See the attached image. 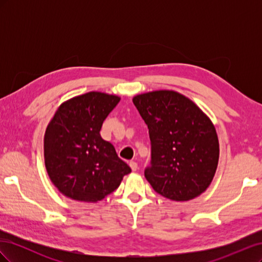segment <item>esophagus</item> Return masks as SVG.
<instances>
[{"mask_svg":"<svg viewBox=\"0 0 262 262\" xmlns=\"http://www.w3.org/2000/svg\"><path fill=\"white\" fill-rule=\"evenodd\" d=\"M129 165H130V167H131V169L133 170V171H136L137 169H138V163H136V162H130L129 163Z\"/></svg>","mask_w":262,"mask_h":262,"instance_id":"esophagus-1","label":"esophagus"}]
</instances>
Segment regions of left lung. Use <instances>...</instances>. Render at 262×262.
<instances>
[{
  "label": "left lung",
  "instance_id": "1",
  "mask_svg": "<svg viewBox=\"0 0 262 262\" xmlns=\"http://www.w3.org/2000/svg\"><path fill=\"white\" fill-rule=\"evenodd\" d=\"M133 104L147 124L150 165L146 180L157 193L188 201L210 186L220 146L210 119L193 101L173 91L138 95Z\"/></svg>",
  "mask_w": 262,
  "mask_h": 262
}]
</instances>
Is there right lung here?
Masks as SVG:
<instances>
[{"instance_id":"right-lung-1","label":"right lung","mask_w":262,"mask_h":262,"mask_svg":"<svg viewBox=\"0 0 262 262\" xmlns=\"http://www.w3.org/2000/svg\"><path fill=\"white\" fill-rule=\"evenodd\" d=\"M120 97L90 92L58 108L47 126L45 164L59 191L77 201L97 202L120 186L131 168L102 140V122Z\"/></svg>"}]
</instances>
